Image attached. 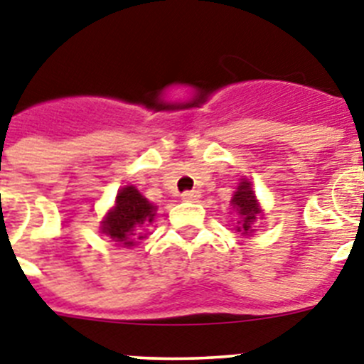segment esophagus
Instances as JSON below:
<instances>
[{"label": "esophagus", "mask_w": 364, "mask_h": 364, "mask_svg": "<svg viewBox=\"0 0 364 364\" xmlns=\"http://www.w3.org/2000/svg\"><path fill=\"white\" fill-rule=\"evenodd\" d=\"M182 200H184V202H198L200 193L198 191H186V193H182Z\"/></svg>", "instance_id": "34e87169"}]
</instances>
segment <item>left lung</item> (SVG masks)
Wrapping results in <instances>:
<instances>
[{"label": "left lung", "instance_id": "1", "mask_svg": "<svg viewBox=\"0 0 364 364\" xmlns=\"http://www.w3.org/2000/svg\"><path fill=\"white\" fill-rule=\"evenodd\" d=\"M232 209L236 211V215L240 216L238 225H236V231L242 232L243 236H249L255 229H252V223L255 220L262 215V209L258 205V200H256L255 191H252V184L249 180L242 178L240 186L236 188V193L231 198Z\"/></svg>", "mask_w": 364, "mask_h": 364}]
</instances>
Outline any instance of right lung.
<instances>
[{"label":"right lung","mask_w":364,"mask_h":364,"mask_svg":"<svg viewBox=\"0 0 364 364\" xmlns=\"http://www.w3.org/2000/svg\"><path fill=\"white\" fill-rule=\"evenodd\" d=\"M156 205L141 195L135 186H126L117 193L115 205L101 222V231L121 247H133L142 240V229L153 222Z\"/></svg>","instance_id":"obj_1"}]
</instances>
